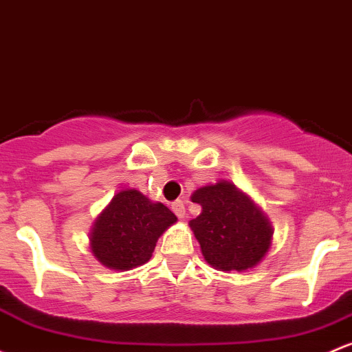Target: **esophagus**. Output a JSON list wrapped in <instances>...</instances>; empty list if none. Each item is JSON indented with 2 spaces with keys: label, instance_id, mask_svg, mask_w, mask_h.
<instances>
[{
  "label": "esophagus",
  "instance_id": "34e87169",
  "mask_svg": "<svg viewBox=\"0 0 352 352\" xmlns=\"http://www.w3.org/2000/svg\"><path fill=\"white\" fill-rule=\"evenodd\" d=\"M170 208H172V212L179 219H184L185 217V204L182 202V200H175V202H172V206H170Z\"/></svg>",
  "mask_w": 352,
  "mask_h": 352
}]
</instances>
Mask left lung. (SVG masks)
<instances>
[{
  "label": "left lung",
  "mask_w": 352,
  "mask_h": 352,
  "mask_svg": "<svg viewBox=\"0 0 352 352\" xmlns=\"http://www.w3.org/2000/svg\"><path fill=\"white\" fill-rule=\"evenodd\" d=\"M192 202L202 214L190 220L204 257L212 267L245 270L257 265L269 250L272 229L252 200L229 182L200 187Z\"/></svg>",
  "instance_id": "8db88e82"
}]
</instances>
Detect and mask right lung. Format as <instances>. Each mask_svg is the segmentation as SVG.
Returning <instances> with one entry per match:
<instances>
[{
  "label": "right lung",
  "instance_id": "add662e5",
  "mask_svg": "<svg viewBox=\"0 0 352 352\" xmlns=\"http://www.w3.org/2000/svg\"><path fill=\"white\" fill-rule=\"evenodd\" d=\"M175 222L164 204L150 202L137 190H122L96 219L91 252L110 269L138 267L150 261L158 237Z\"/></svg>",
  "mask_w": 352,
  "mask_h": 352
}]
</instances>
